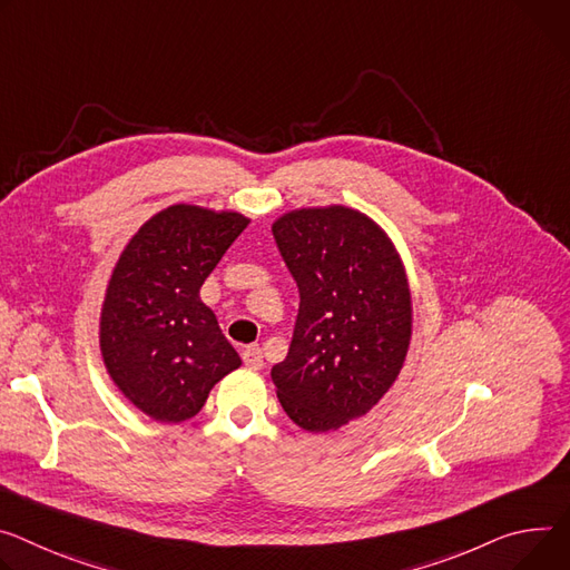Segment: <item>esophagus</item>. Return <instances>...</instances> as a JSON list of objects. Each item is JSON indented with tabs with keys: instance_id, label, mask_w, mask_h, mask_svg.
Returning a JSON list of instances; mask_svg holds the SVG:
<instances>
[{
	"instance_id": "1",
	"label": "esophagus",
	"mask_w": 570,
	"mask_h": 570,
	"mask_svg": "<svg viewBox=\"0 0 570 570\" xmlns=\"http://www.w3.org/2000/svg\"><path fill=\"white\" fill-rule=\"evenodd\" d=\"M243 364L247 368H252V371L262 368L264 366V352H262V347H258V345H247L243 350Z\"/></svg>"
}]
</instances>
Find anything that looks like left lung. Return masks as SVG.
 <instances>
[{"instance_id": "8db88e82", "label": "left lung", "mask_w": 570, "mask_h": 570, "mask_svg": "<svg viewBox=\"0 0 570 570\" xmlns=\"http://www.w3.org/2000/svg\"><path fill=\"white\" fill-rule=\"evenodd\" d=\"M273 236L297 291L291 347L273 368L288 419L332 432L395 382L411 338V297L386 234L345 206L282 216Z\"/></svg>"}]
</instances>
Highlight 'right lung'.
<instances>
[{"instance_id": "1", "label": "right lung", "mask_w": 570, "mask_h": 570, "mask_svg": "<svg viewBox=\"0 0 570 570\" xmlns=\"http://www.w3.org/2000/svg\"><path fill=\"white\" fill-rule=\"evenodd\" d=\"M247 223L175 204L120 256L101 308V356L118 389L154 421L193 419L216 382L240 366L199 288Z\"/></svg>"}]
</instances>
